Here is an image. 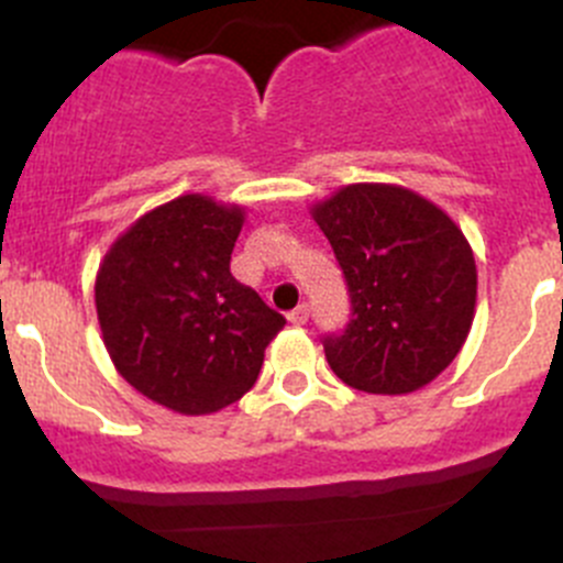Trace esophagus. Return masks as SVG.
Wrapping results in <instances>:
<instances>
[{"label": "esophagus", "mask_w": 563, "mask_h": 563, "mask_svg": "<svg viewBox=\"0 0 563 563\" xmlns=\"http://www.w3.org/2000/svg\"><path fill=\"white\" fill-rule=\"evenodd\" d=\"M308 318H310L308 305H299L297 310H291V313H288V323H294V327H305V323H308Z\"/></svg>", "instance_id": "obj_1"}]
</instances>
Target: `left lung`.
I'll list each match as a JSON object with an SVG mask.
<instances>
[{
	"instance_id": "1",
	"label": "left lung",
	"mask_w": 563,
	"mask_h": 563,
	"mask_svg": "<svg viewBox=\"0 0 563 563\" xmlns=\"http://www.w3.org/2000/svg\"><path fill=\"white\" fill-rule=\"evenodd\" d=\"M351 294V323L323 340L349 387L408 395L452 365L476 310V261L460 225L419 192L356 181L310 207Z\"/></svg>"
}]
</instances>
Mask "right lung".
Listing matches in <instances>:
<instances>
[{
  "instance_id": "add662e5",
  "label": "right lung",
  "mask_w": 563,
  "mask_h": 563,
  "mask_svg": "<svg viewBox=\"0 0 563 563\" xmlns=\"http://www.w3.org/2000/svg\"><path fill=\"white\" fill-rule=\"evenodd\" d=\"M245 207L187 192L141 214L95 277L108 356L135 391L181 417L240 400L286 318L229 264Z\"/></svg>"
}]
</instances>
